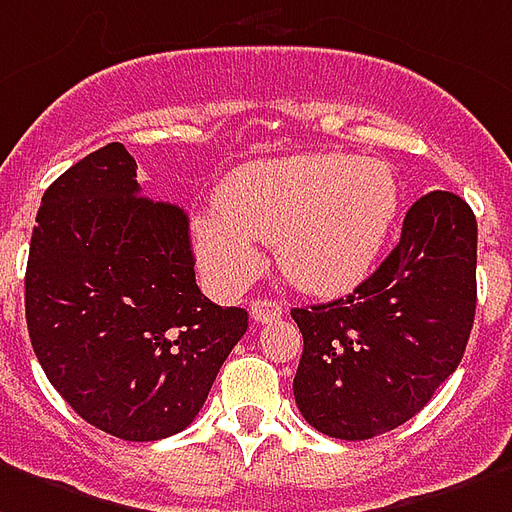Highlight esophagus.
Returning a JSON list of instances; mask_svg holds the SVG:
<instances>
[{
    "mask_svg": "<svg viewBox=\"0 0 512 512\" xmlns=\"http://www.w3.org/2000/svg\"><path fill=\"white\" fill-rule=\"evenodd\" d=\"M249 314H252L255 323H276V320L285 314V309H282V304L268 301V298H255V301L249 304Z\"/></svg>",
    "mask_w": 512,
    "mask_h": 512,
    "instance_id": "obj_1",
    "label": "esophagus"
}]
</instances>
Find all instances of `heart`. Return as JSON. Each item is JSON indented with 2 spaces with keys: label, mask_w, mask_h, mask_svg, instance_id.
<instances>
[{
  "label": "heart",
  "mask_w": 512,
  "mask_h": 512,
  "mask_svg": "<svg viewBox=\"0 0 512 512\" xmlns=\"http://www.w3.org/2000/svg\"><path fill=\"white\" fill-rule=\"evenodd\" d=\"M217 211L192 219L203 274L238 285L271 244L290 285L314 295L361 282L399 211V181L382 160L298 154L236 168L217 192Z\"/></svg>",
  "instance_id": "obj_1"
}]
</instances>
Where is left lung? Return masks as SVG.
<instances>
[{
	"label": "left lung",
	"instance_id": "1",
	"mask_svg": "<svg viewBox=\"0 0 512 512\" xmlns=\"http://www.w3.org/2000/svg\"><path fill=\"white\" fill-rule=\"evenodd\" d=\"M478 222L467 200H415L399 244L347 298L293 309L304 355L293 380L309 426L372 439L415 418L456 372L478 304Z\"/></svg>",
	"mask_w": 512,
	"mask_h": 512
}]
</instances>
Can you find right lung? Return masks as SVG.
Here are the masks:
<instances>
[{
  "label": "right lung",
  "mask_w": 512,
  "mask_h": 512,
  "mask_svg": "<svg viewBox=\"0 0 512 512\" xmlns=\"http://www.w3.org/2000/svg\"><path fill=\"white\" fill-rule=\"evenodd\" d=\"M108 143L45 189L26 263V328L45 377L86 423L130 442L179 434L249 328L195 285L184 208L140 192Z\"/></svg>",
  "instance_id": "obj_1"
}]
</instances>
